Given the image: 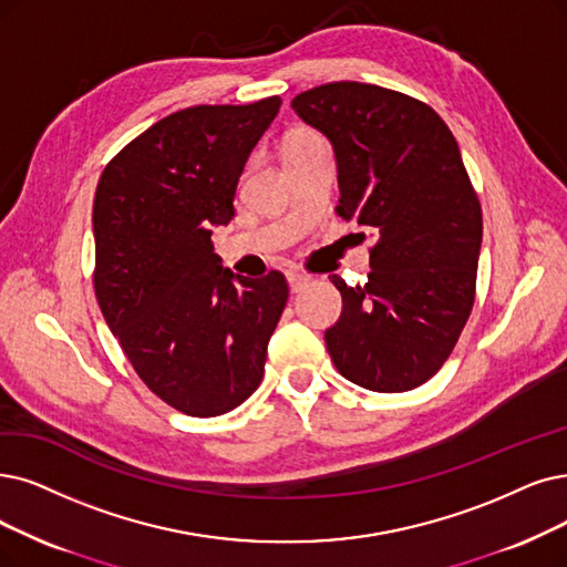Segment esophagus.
Segmentation results:
<instances>
[{"label": "esophagus", "mask_w": 567, "mask_h": 567, "mask_svg": "<svg viewBox=\"0 0 567 567\" xmlns=\"http://www.w3.org/2000/svg\"><path fill=\"white\" fill-rule=\"evenodd\" d=\"M288 286H290V290L292 292H298V290H302L309 281H311V277H307V275H302V271H288Z\"/></svg>", "instance_id": "obj_1"}]
</instances>
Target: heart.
I'll return each mask as SVG.
<instances>
[{
    "label": "heart",
    "mask_w": 567,
    "mask_h": 567,
    "mask_svg": "<svg viewBox=\"0 0 567 567\" xmlns=\"http://www.w3.org/2000/svg\"><path fill=\"white\" fill-rule=\"evenodd\" d=\"M323 140L316 134L313 130H307V127H298L296 132L288 134V140L284 144V153L286 151H296V148H307V146H313V144H321Z\"/></svg>",
    "instance_id": "heart-1"
}]
</instances>
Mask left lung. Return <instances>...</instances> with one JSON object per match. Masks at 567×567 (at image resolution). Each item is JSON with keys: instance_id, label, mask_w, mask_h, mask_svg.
<instances>
[{"instance_id": "left-lung-1", "label": "left lung", "mask_w": 567, "mask_h": 567, "mask_svg": "<svg viewBox=\"0 0 567 567\" xmlns=\"http://www.w3.org/2000/svg\"><path fill=\"white\" fill-rule=\"evenodd\" d=\"M337 155V214L370 228L365 286L330 281L342 316L326 330L339 374L377 393L412 391L437 374L470 319L482 205L454 134L425 102L337 81L290 102Z\"/></svg>"}]
</instances>
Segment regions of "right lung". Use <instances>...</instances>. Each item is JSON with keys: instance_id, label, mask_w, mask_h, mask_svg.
<instances>
[{"instance_id": "obj_1", "label": "right lung", "mask_w": 567, "mask_h": 567, "mask_svg": "<svg viewBox=\"0 0 567 567\" xmlns=\"http://www.w3.org/2000/svg\"><path fill=\"white\" fill-rule=\"evenodd\" d=\"M279 106L275 95L176 111L113 155L95 190L104 321L146 386L188 416L230 412L260 386L288 300L281 271L233 275L212 241Z\"/></svg>"}]
</instances>
